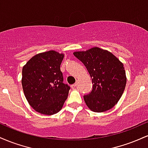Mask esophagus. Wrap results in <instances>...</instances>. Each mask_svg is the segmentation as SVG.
Wrapping results in <instances>:
<instances>
[{"instance_id":"1","label":"esophagus","mask_w":148,"mask_h":148,"mask_svg":"<svg viewBox=\"0 0 148 148\" xmlns=\"http://www.w3.org/2000/svg\"><path fill=\"white\" fill-rule=\"evenodd\" d=\"M76 84H73V85H72V86H71V87H72V88H76Z\"/></svg>"}]
</instances>
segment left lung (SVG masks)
I'll use <instances>...</instances> for the list:
<instances>
[{
  "mask_svg": "<svg viewBox=\"0 0 148 148\" xmlns=\"http://www.w3.org/2000/svg\"><path fill=\"white\" fill-rule=\"evenodd\" d=\"M84 63L93 84L91 92L84 96L92 111L101 113L110 110L118 103L127 83L124 64L112 53L99 47L74 52Z\"/></svg>",
  "mask_w": 148,
  "mask_h": 148,
  "instance_id": "left-lung-1",
  "label": "left lung"
}]
</instances>
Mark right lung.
Wrapping results in <instances>:
<instances>
[{
    "mask_svg": "<svg viewBox=\"0 0 148 148\" xmlns=\"http://www.w3.org/2000/svg\"><path fill=\"white\" fill-rule=\"evenodd\" d=\"M64 54L49 51L36 54L22 69L23 90L38 113L53 115L62 109L70 87L63 83L60 64Z\"/></svg>",
    "mask_w": 148,
    "mask_h": 148,
    "instance_id": "obj_1",
    "label": "right lung"
}]
</instances>
